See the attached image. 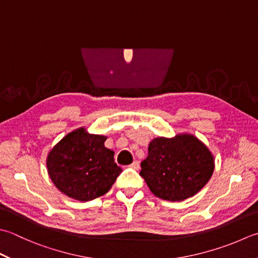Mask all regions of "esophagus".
I'll return each instance as SVG.
<instances>
[{
  "mask_svg": "<svg viewBox=\"0 0 258 258\" xmlns=\"http://www.w3.org/2000/svg\"><path fill=\"white\" fill-rule=\"evenodd\" d=\"M131 168L134 169V170H139L140 169V162L139 161H134V162L130 165Z\"/></svg>",
  "mask_w": 258,
  "mask_h": 258,
  "instance_id": "34e87169",
  "label": "esophagus"
}]
</instances>
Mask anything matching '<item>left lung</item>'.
I'll return each mask as SVG.
<instances>
[{
	"label": "left lung",
	"instance_id": "obj_1",
	"mask_svg": "<svg viewBox=\"0 0 258 258\" xmlns=\"http://www.w3.org/2000/svg\"><path fill=\"white\" fill-rule=\"evenodd\" d=\"M140 175L154 196L168 201H182L197 195L215 169L213 153L192 134L155 138L149 144L148 158Z\"/></svg>",
	"mask_w": 258,
	"mask_h": 258
}]
</instances>
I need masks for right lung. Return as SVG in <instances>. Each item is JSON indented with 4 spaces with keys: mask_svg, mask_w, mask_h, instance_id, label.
<instances>
[{
    "mask_svg": "<svg viewBox=\"0 0 258 258\" xmlns=\"http://www.w3.org/2000/svg\"><path fill=\"white\" fill-rule=\"evenodd\" d=\"M106 139L79 127L60 140L47 156L48 174L55 188L78 201L108 192L122 169L114 162V151L105 148Z\"/></svg>",
    "mask_w": 258,
    "mask_h": 258,
    "instance_id": "1",
    "label": "right lung"
}]
</instances>
